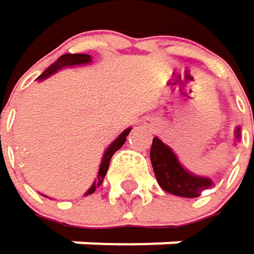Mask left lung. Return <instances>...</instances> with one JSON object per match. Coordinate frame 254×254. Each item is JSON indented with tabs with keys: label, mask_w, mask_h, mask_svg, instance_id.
Instances as JSON below:
<instances>
[{
	"label": "left lung",
	"mask_w": 254,
	"mask_h": 254,
	"mask_svg": "<svg viewBox=\"0 0 254 254\" xmlns=\"http://www.w3.org/2000/svg\"><path fill=\"white\" fill-rule=\"evenodd\" d=\"M240 127H237L235 140H240ZM149 155L158 185L169 193L184 198H196L214 185L210 178L193 175L185 169L173 149L160 137H154Z\"/></svg>",
	"instance_id": "left-lung-1"
}]
</instances>
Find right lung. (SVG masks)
I'll use <instances>...</instances> for the list:
<instances>
[{"mask_svg":"<svg viewBox=\"0 0 254 254\" xmlns=\"http://www.w3.org/2000/svg\"><path fill=\"white\" fill-rule=\"evenodd\" d=\"M91 62V56L90 55H64V56H61L56 62L53 64H50L37 79L38 81H43V79H46V78H49V76H52L53 73H56L58 70H61V69H64V67H70V66H79V64H88ZM131 131V127H128V128H126L108 148H106V151H105V154H103V157H102V161H100V167H99V175H97V178H96V181H94V184L88 188V190L84 193V195H90V193H93L96 188H99L100 185H102V182H103V178H105V175H106V172H108V167H109V161H111V158H112V155L124 145V142H126V139H127V136H128V133Z\"/></svg>","mask_w":254,"mask_h":254,"instance_id":"obj_1","label":"right lung"}]
</instances>
